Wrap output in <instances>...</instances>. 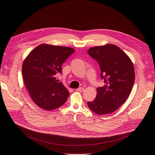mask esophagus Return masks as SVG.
<instances>
[{
	"instance_id": "esophagus-1",
	"label": "esophagus",
	"mask_w": 155,
	"mask_h": 155,
	"mask_svg": "<svg viewBox=\"0 0 155 155\" xmlns=\"http://www.w3.org/2000/svg\"><path fill=\"white\" fill-rule=\"evenodd\" d=\"M77 91H79V92H83V91H84V87H80V88H78L77 89Z\"/></svg>"
}]
</instances>
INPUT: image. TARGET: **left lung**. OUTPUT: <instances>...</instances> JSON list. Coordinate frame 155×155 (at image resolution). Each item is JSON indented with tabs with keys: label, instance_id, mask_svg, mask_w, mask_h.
Here are the masks:
<instances>
[{
	"label": "left lung",
	"instance_id": "1",
	"mask_svg": "<svg viewBox=\"0 0 155 155\" xmlns=\"http://www.w3.org/2000/svg\"><path fill=\"white\" fill-rule=\"evenodd\" d=\"M88 54L98 61L101 77L105 84L97 88L94 101L87 102L90 109L99 115L115 112L127 101L135 82V70L128 55L112 44L90 48Z\"/></svg>",
	"mask_w": 155,
	"mask_h": 155
}]
</instances>
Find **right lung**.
<instances>
[{
  "label": "right lung",
  "instance_id": "1",
  "mask_svg": "<svg viewBox=\"0 0 155 155\" xmlns=\"http://www.w3.org/2000/svg\"><path fill=\"white\" fill-rule=\"evenodd\" d=\"M74 51L70 47L41 44L24 59L22 75L24 84L35 104L45 110H53L64 104L70 93L55 75Z\"/></svg>",
  "mask_w": 155,
  "mask_h": 155
}]
</instances>
